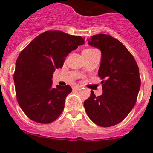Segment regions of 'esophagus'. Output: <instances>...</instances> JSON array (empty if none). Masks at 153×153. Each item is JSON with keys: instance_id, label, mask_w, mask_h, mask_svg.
<instances>
[{"instance_id": "34e87169", "label": "esophagus", "mask_w": 153, "mask_h": 153, "mask_svg": "<svg viewBox=\"0 0 153 153\" xmlns=\"http://www.w3.org/2000/svg\"><path fill=\"white\" fill-rule=\"evenodd\" d=\"M74 90H81V86H74Z\"/></svg>"}]
</instances>
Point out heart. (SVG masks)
I'll list each match as a JSON object with an SVG mask.
<instances>
[{
    "label": "heart",
    "mask_w": 153,
    "mask_h": 153,
    "mask_svg": "<svg viewBox=\"0 0 153 153\" xmlns=\"http://www.w3.org/2000/svg\"><path fill=\"white\" fill-rule=\"evenodd\" d=\"M89 50H91V49H89Z\"/></svg>",
    "instance_id": "b5f03b06"
}]
</instances>
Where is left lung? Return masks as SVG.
I'll use <instances>...</instances> for the list:
<instances>
[{"label": "left lung", "instance_id": "obj_1", "mask_svg": "<svg viewBox=\"0 0 153 153\" xmlns=\"http://www.w3.org/2000/svg\"><path fill=\"white\" fill-rule=\"evenodd\" d=\"M88 44L101 51L98 75L101 79L102 94L96 97L91 91L84 101L89 118L102 127L117 125L134 107L140 91L139 67L126 47L111 36L103 33L92 36Z\"/></svg>", "mask_w": 153, "mask_h": 153}]
</instances>
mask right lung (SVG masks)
Masks as SVG:
<instances>
[{"instance_id":"right-lung-1","label":"right lung","mask_w":153,"mask_h":153,"mask_svg":"<svg viewBox=\"0 0 153 153\" xmlns=\"http://www.w3.org/2000/svg\"><path fill=\"white\" fill-rule=\"evenodd\" d=\"M83 44L80 36L49 30L35 37L21 51L13 80L19 106L30 120L47 124L60 117L72 88L69 85L53 88V74L63 67L71 51Z\"/></svg>"}]
</instances>
